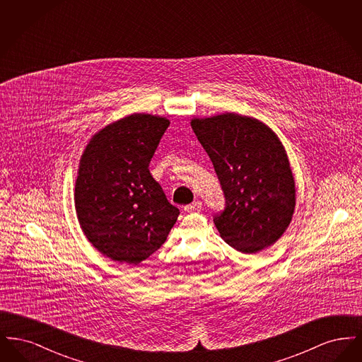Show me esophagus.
Returning a JSON list of instances; mask_svg holds the SVG:
<instances>
[{
  "mask_svg": "<svg viewBox=\"0 0 362 362\" xmlns=\"http://www.w3.org/2000/svg\"><path fill=\"white\" fill-rule=\"evenodd\" d=\"M202 209V204L199 201H195L192 204H189L187 206H185V211L186 213H199Z\"/></svg>",
  "mask_w": 362,
  "mask_h": 362,
  "instance_id": "obj_1",
  "label": "esophagus"
}]
</instances>
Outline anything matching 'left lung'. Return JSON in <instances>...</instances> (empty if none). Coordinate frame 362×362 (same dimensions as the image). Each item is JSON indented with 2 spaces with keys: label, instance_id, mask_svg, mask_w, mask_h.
Masks as SVG:
<instances>
[{
  "label": "left lung",
  "instance_id": "8db88e82",
  "mask_svg": "<svg viewBox=\"0 0 362 362\" xmlns=\"http://www.w3.org/2000/svg\"><path fill=\"white\" fill-rule=\"evenodd\" d=\"M224 192L213 221L221 238L243 254L274 244L292 221L296 189L285 149L262 122L239 114L192 119Z\"/></svg>",
  "mask_w": 362,
  "mask_h": 362
}]
</instances>
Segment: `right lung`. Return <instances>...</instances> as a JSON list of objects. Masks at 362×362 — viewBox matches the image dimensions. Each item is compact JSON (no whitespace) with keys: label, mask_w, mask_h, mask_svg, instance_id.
I'll list each match as a JSON object with an SVG mask.
<instances>
[{"label":"right lung","mask_w":362,"mask_h":362,"mask_svg":"<svg viewBox=\"0 0 362 362\" xmlns=\"http://www.w3.org/2000/svg\"><path fill=\"white\" fill-rule=\"evenodd\" d=\"M165 118L134 114L104 127L80 161L74 202L86 239L115 262L138 264L167 240L179 209L149 171Z\"/></svg>","instance_id":"obj_1"}]
</instances>
